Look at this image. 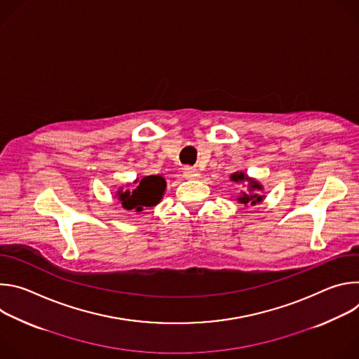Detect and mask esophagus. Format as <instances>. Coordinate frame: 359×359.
Segmentation results:
<instances>
[{
    "mask_svg": "<svg viewBox=\"0 0 359 359\" xmlns=\"http://www.w3.org/2000/svg\"><path fill=\"white\" fill-rule=\"evenodd\" d=\"M183 175L186 179H198L200 177V173L196 168H191V166H187L183 169Z\"/></svg>",
    "mask_w": 359,
    "mask_h": 359,
    "instance_id": "1",
    "label": "esophagus"
}]
</instances>
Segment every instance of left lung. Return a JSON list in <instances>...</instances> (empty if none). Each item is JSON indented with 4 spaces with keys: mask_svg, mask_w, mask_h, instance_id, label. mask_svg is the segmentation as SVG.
<instances>
[{
    "mask_svg": "<svg viewBox=\"0 0 359 359\" xmlns=\"http://www.w3.org/2000/svg\"><path fill=\"white\" fill-rule=\"evenodd\" d=\"M231 180H233V182H243V180H247V182L250 183V184H248L250 193L247 194V193L243 191L241 197H238V201L243 203L244 206H245V204H248V203L251 204V206H254L255 203H260V201L263 200V196H260V194H257V193H252V190H263L262 184H259L257 182L252 180V179H248L247 175H244L243 172H240V173L237 172V173L231 175Z\"/></svg>",
    "mask_w": 359,
    "mask_h": 359,
    "instance_id": "1",
    "label": "left lung"
}]
</instances>
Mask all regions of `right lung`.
I'll use <instances>...</instances> for the list:
<instances>
[{
	"mask_svg": "<svg viewBox=\"0 0 359 359\" xmlns=\"http://www.w3.org/2000/svg\"><path fill=\"white\" fill-rule=\"evenodd\" d=\"M165 189L166 180L159 175H153L143 177L135 190H119L116 196L126 210L142 212L143 208H151L158 204L163 196Z\"/></svg>",
	"mask_w": 359,
	"mask_h": 359,
	"instance_id": "1",
	"label": "right lung"
}]
</instances>
